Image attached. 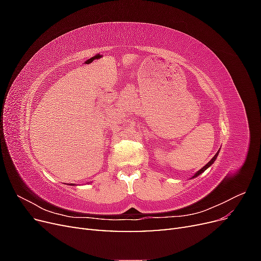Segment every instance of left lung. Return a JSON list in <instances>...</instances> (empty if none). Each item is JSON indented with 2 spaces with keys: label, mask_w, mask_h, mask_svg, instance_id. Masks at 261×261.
<instances>
[{
  "label": "left lung",
  "mask_w": 261,
  "mask_h": 261,
  "mask_svg": "<svg viewBox=\"0 0 261 261\" xmlns=\"http://www.w3.org/2000/svg\"><path fill=\"white\" fill-rule=\"evenodd\" d=\"M218 154H219V151H218V152H217V153L215 154V156H213V158H212V159H211V160H210V161H209V162H208V163H207L206 165H204V167H203L202 169H200V170H199L198 172H196V173H195V175H194V176H193L192 178H194V177H197V176H198V175H200V174H201V173H203V172H204V171H206V170H207V169H208L209 167H211V165H212V163L216 161V159H217V156H218Z\"/></svg>",
  "instance_id": "8db88e82"
}]
</instances>
